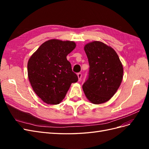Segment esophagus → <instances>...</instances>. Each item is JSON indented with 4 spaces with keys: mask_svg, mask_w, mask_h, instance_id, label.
<instances>
[{
    "mask_svg": "<svg viewBox=\"0 0 149 149\" xmlns=\"http://www.w3.org/2000/svg\"><path fill=\"white\" fill-rule=\"evenodd\" d=\"M77 75H78V80L80 81L81 79V77H82V74L81 73H78L77 74Z\"/></svg>",
    "mask_w": 149,
    "mask_h": 149,
    "instance_id": "34e87169",
    "label": "esophagus"
}]
</instances>
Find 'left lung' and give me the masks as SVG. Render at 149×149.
I'll list each match as a JSON object with an SVG mask.
<instances>
[{"label":"left lung","mask_w":149,"mask_h":149,"mask_svg":"<svg viewBox=\"0 0 149 149\" xmlns=\"http://www.w3.org/2000/svg\"><path fill=\"white\" fill-rule=\"evenodd\" d=\"M88 58L89 75L83 85L88 100L95 104L109 101L119 88L123 78V66L114 49L101 42L84 46Z\"/></svg>","instance_id":"left-lung-1"}]
</instances>
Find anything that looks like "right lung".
<instances>
[{"mask_svg":"<svg viewBox=\"0 0 149 149\" xmlns=\"http://www.w3.org/2000/svg\"><path fill=\"white\" fill-rule=\"evenodd\" d=\"M76 47L72 41L52 39L41 45L28 61V76L34 92L48 104L65 98L71 83L78 78L66 56Z\"/></svg>","mask_w":149,"mask_h":149,"instance_id":"right-lung-1","label":"right lung"}]
</instances>
